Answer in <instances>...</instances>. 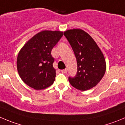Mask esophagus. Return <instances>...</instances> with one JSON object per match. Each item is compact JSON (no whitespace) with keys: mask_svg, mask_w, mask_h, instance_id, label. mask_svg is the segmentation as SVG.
Instances as JSON below:
<instances>
[{"mask_svg":"<svg viewBox=\"0 0 125 125\" xmlns=\"http://www.w3.org/2000/svg\"><path fill=\"white\" fill-rule=\"evenodd\" d=\"M61 72L62 73H64V74H65V73L67 72V70H66V69H63V70H61Z\"/></svg>","mask_w":125,"mask_h":125,"instance_id":"obj_1","label":"esophagus"}]
</instances>
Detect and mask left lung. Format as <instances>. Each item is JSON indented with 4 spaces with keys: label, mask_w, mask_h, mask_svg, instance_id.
I'll return each mask as SVG.
<instances>
[{
    "label": "left lung",
    "mask_w": 125,
    "mask_h": 125,
    "mask_svg": "<svg viewBox=\"0 0 125 125\" xmlns=\"http://www.w3.org/2000/svg\"><path fill=\"white\" fill-rule=\"evenodd\" d=\"M76 58L78 71L74 78L69 77L72 86L81 91L90 89L103 78L106 62L103 53L91 36L81 29L64 32Z\"/></svg>",
    "instance_id": "left-lung-1"
}]
</instances>
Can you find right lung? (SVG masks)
Returning <instances> with one entry per match:
<instances>
[{
	"label": "right lung",
	"mask_w": 125,
	"mask_h": 125,
	"mask_svg": "<svg viewBox=\"0 0 125 125\" xmlns=\"http://www.w3.org/2000/svg\"><path fill=\"white\" fill-rule=\"evenodd\" d=\"M63 35L62 31H41L32 37L18 53L17 66L23 82L36 90L53 83L56 76L51 51Z\"/></svg>",
	"instance_id": "obj_1"
}]
</instances>
